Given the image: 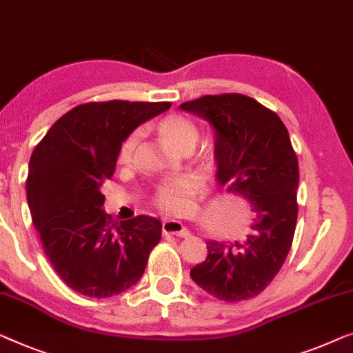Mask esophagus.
<instances>
[{
    "label": "esophagus",
    "mask_w": 353,
    "mask_h": 353,
    "mask_svg": "<svg viewBox=\"0 0 353 353\" xmlns=\"http://www.w3.org/2000/svg\"><path fill=\"white\" fill-rule=\"evenodd\" d=\"M162 232L172 234V236H178V237L189 236V231L183 226L181 221H178V219H165V221L162 223Z\"/></svg>",
    "instance_id": "34e87169"
}]
</instances>
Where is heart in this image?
Returning <instances> with one entry per match:
<instances>
[{"label": "heart", "instance_id": "1", "mask_svg": "<svg viewBox=\"0 0 353 353\" xmlns=\"http://www.w3.org/2000/svg\"><path fill=\"white\" fill-rule=\"evenodd\" d=\"M157 129H159L162 139L170 146L176 148V150H180L183 146H194L199 137L197 125L183 114H170L164 117L157 124ZM137 143H139V132H132L122 141L119 154H117V162L121 165L130 164ZM199 186H201V180L196 175L167 178L156 188L154 203L159 208H164V210H176L183 205L189 194L197 191Z\"/></svg>", "mask_w": 353, "mask_h": 353}]
</instances>
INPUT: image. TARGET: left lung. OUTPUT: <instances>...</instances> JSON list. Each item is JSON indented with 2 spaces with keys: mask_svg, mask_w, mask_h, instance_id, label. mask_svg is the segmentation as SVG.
Instances as JSON below:
<instances>
[{
  "mask_svg": "<svg viewBox=\"0 0 353 353\" xmlns=\"http://www.w3.org/2000/svg\"><path fill=\"white\" fill-rule=\"evenodd\" d=\"M213 127L216 180L254 213L245 242L208 240V256L191 279L221 301L253 298L272 282L293 242L298 157L282 119L242 94L203 95L180 105Z\"/></svg>",
  "mask_w": 353,
  "mask_h": 353,
  "instance_id": "obj_1",
  "label": "left lung"
}]
</instances>
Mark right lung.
<instances>
[{"mask_svg":"<svg viewBox=\"0 0 353 353\" xmlns=\"http://www.w3.org/2000/svg\"><path fill=\"white\" fill-rule=\"evenodd\" d=\"M168 101H92L50 127L28 164L27 201L46 256L76 293L110 298L145 272L162 224L152 216L116 223L101 185L113 176L121 145Z\"/></svg>","mask_w":353,"mask_h":353,"instance_id":"right-lung-1","label":"right lung"}]
</instances>
